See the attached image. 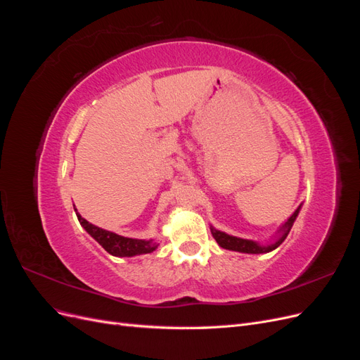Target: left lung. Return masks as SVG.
I'll list each match as a JSON object with an SVG mask.
<instances>
[{
	"label": "left lung",
	"mask_w": 360,
	"mask_h": 360,
	"mask_svg": "<svg viewBox=\"0 0 360 360\" xmlns=\"http://www.w3.org/2000/svg\"><path fill=\"white\" fill-rule=\"evenodd\" d=\"M299 210H300V207L291 214L290 219L284 225H282V228H281L282 234H281V237L278 238V240L274 245H269V246H259L255 242L245 240V238H238V237H234V236H228V234H225L222 231L214 230V228H212V234L214 237V240L217 242V245L222 246L224 249L237 250V252H245V254H264V252H270V250L276 249L282 242L285 240V237L288 236L291 226H292L294 221H296V217L299 214Z\"/></svg>",
	"instance_id": "obj_1"
}]
</instances>
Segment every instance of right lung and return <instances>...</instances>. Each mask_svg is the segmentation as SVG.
<instances>
[{"mask_svg": "<svg viewBox=\"0 0 360 360\" xmlns=\"http://www.w3.org/2000/svg\"><path fill=\"white\" fill-rule=\"evenodd\" d=\"M76 216H78V221L85 228V231L89 233L106 252H110L114 257H134L141 254H150L158 248V245L151 240H138V238L118 236L115 233L102 230V228L86 222L79 213H76Z\"/></svg>", "mask_w": 360, "mask_h": 360, "instance_id": "add662e5", "label": "right lung"}]
</instances>
